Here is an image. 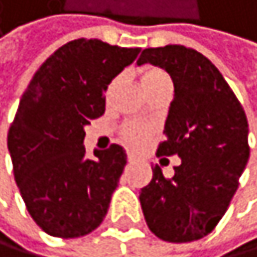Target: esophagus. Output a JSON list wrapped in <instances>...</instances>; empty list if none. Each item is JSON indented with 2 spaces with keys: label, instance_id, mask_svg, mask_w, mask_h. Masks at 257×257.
Segmentation results:
<instances>
[{
  "label": "esophagus",
  "instance_id": "34e87169",
  "mask_svg": "<svg viewBox=\"0 0 257 257\" xmlns=\"http://www.w3.org/2000/svg\"><path fill=\"white\" fill-rule=\"evenodd\" d=\"M134 160H136V158H134L133 155H127V161H130V163H134Z\"/></svg>",
  "mask_w": 257,
  "mask_h": 257
}]
</instances>
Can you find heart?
<instances>
[{
	"label": "heart",
	"instance_id": "heart-1",
	"mask_svg": "<svg viewBox=\"0 0 257 257\" xmlns=\"http://www.w3.org/2000/svg\"><path fill=\"white\" fill-rule=\"evenodd\" d=\"M163 80H169L167 74L160 69V68H145L142 72H141V82H142V86L147 90H150L153 85H156L158 82H163ZM118 83V79H115L110 85L109 88H107V96H110L112 91L115 90V86ZM121 136L123 139L130 144L131 147L137 148V147H142L145 144V141L148 139V136H150V130L145 126V124H141V123H126L123 127H121Z\"/></svg>",
	"mask_w": 257,
	"mask_h": 257
}]
</instances>
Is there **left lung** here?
<instances>
[{"instance_id":"8db88e82","label":"left lung","mask_w":257,"mask_h":257,"mask_svg":"<svg viewBox=\"0 0 257 257\" xmlns=\"http://www.w3.org/2000/svg\"><path fill=\"white\" fill-rule=\"evenodd\" d=\"M163 68L174 82V101L158 156L178 155L180 166L166 178L155 166L141 189V205L152 232L186 243L208 235L223 218L249 158L248 121L242 104L202 53L185 45L145 49L137 64Z\"/></svg>"}]
</instances>
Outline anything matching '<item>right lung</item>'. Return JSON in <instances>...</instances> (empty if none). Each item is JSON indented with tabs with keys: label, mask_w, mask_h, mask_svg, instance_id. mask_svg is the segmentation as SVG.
Returning <instances> with one entry per match:
<instances>
[{
	"label": "right lung",
	"mask_w": 257,
	"mask_h": 257,
	"mask_svg": "<svg viewBox=\"0 0 257 257\" xmlns=\"http://www.w3.org/2000/svg\"><path fill=\"white\" fill-rule=\"evenodd\" d=\"M139 52L71 41L42 63L22 96L8 148L25 205L49 235H86L107 215L126 153L112 144L94 150L96 160L86 158L85 126L104 113V91Z\"/></svg>",
	"instance_id": "add662e5"
}]
</instances>
